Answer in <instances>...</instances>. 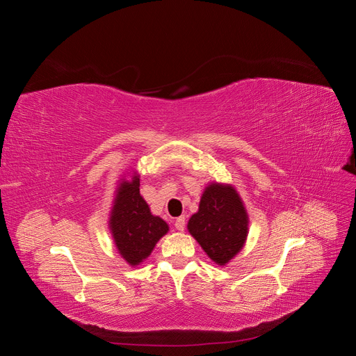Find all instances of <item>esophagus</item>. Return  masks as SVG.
Listing matches in <instances>:
<instances>
[{
  "mask_svg": "<svg viewBox=\"0 0 356 356\" xmlns=\"http://www.w3.org/2000/svg\"><path fill=\"white\" fill-rule=\"evenodd\" d=\"M175 229L179 230V232H182V230L186 229V217H178L175 220Z\"/></svg>",
  "mask_w": 356,
  "mask_h": 356,
  "instance_id": "34e87169",
  "label": "esophagus"
}]
</instances>
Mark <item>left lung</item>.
Wrapping results in <instances>:
<instances>
[{"label": "left lung", "mask_w": 356, "mask_h": 356, "mask_svg": "<svg viewBox=\"0 0 356 356\" xmlns=\"http://www.w3.org/2000/svg\"><path fill=\"white\" fill-rule=\"evenodd\" d=\"M248 224L246 209L234 187L212 182L204 188L199 211L191 215L187 229L213 263L225 266L243 248Z\"/></svg>", "instance_id": "obj_1"}]
</instances>
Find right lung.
<instances>
[{
    "instance_id": "right-lung-1",
    "label": "right lung",
    "mask_w": 356,
    "mask_h": 356,
    "mask_svg": "<svg viewBox=\"0 0 356 356\" xmlns=\"http://www.w3.org/2000/svg\"><path fill=\"white\" fill-rule=\"evenodd\" d=\"M108 225L118 254L131 266L141 264L149 257L156 243L169 230L166 221L149 211L139 193L136 174L118 184Z\"/></svg>"
}]
</instances>
